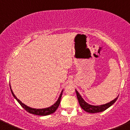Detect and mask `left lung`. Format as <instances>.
Masks as SVG:
<instances>
[{"instance_id": "1", "label": "left lung", "mask_w": 130, "mask_h": 130, "mask_svg": "<svg viewBox=\"0 0 130 130\" xmlns=\"http://www.w3.org/2000/svg\"><path fill=\"white\" fill-rule=\"evenodd\" d=\"M76 96H77V98L79 102L80 106L81 108H83L84 111L90 113H99V112H102L104 111V110L107 109L108 108H109L110 106H111L116 101V100L118 98V96L116 98V99H115L114 100H113L112 101L108 102V103L104 104L102 105H98V106H94V105H90V104H87V102L84 101V100L82 98V97L81 96V95L79 94V93L78 92L77 90H76Z\"/></svg>"}]
</instances>
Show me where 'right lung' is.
<instances>
[{
	"label": "right lung",
	"instance_id": "right-lung-1",
	"mask_svg": "<svg viewBox=\"0 0 130 130\" xmlns=\"http://www.w3.org/2000/svg\"><path fill=\"white\" fill-rule=\"evenodd\" d=\"M9 87H10L11 92V93H12L13 96L15 98L16 100L18 101L19 103L20 104L21 106L23 107L24 109L26 110V111H28V113H31V114H33V115H39V116H46V115H49L52 114L53 113H54V112H55L56 110H57L58 107H59V105H60V104L61 99L62 93V91L61 93L60 97H59V98H58V99L57 101L53 105H52L51 107H48V108H42V109H36V108H30V107L26 106V105H25V104L22 103V102H21L19 100V99H17V97H16L14 95V94L13 93V92H12V90H11L10 84H9Z\"/></svg>",
	"mask_w": 130,
	"mask_h": 130
}]
</instances>
